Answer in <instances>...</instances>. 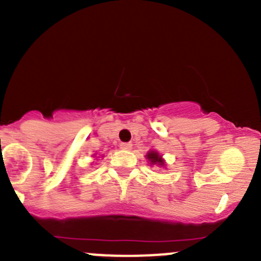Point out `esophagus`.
Listing matches in <instances>:
<instances>
[{
	"label": "esophagus",
	"instance_id": "34e87169",
	"mask_svg": "<svg viewBox=\"0 0 261 261\" xmlns=\"http://www.w3.org/2000/svg\"><path fill=\"white\" fill-rule=\"evenodd\" d=\"M120 147L122 150H131V149H133V144H130V143H121L120 144Z\"/></svg>",
	"mask_w": 261,
	"mask_h": 261
}]
</instances>
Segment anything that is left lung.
<instances>
[{
    "label": "left lung",
    "instance_id": "1",
    "mask_svg": "<svg viewBox=\"0 0 261 261\" xmlns=\"http://www.w3.org/2000/svg\"><path fill=\"white\" fill-rule=\"evenodd\" d=\"M147 159V163L150 165H156V167L165 168V160L163 159V156L160 155V152H158L156 150H149L147 154L145 155Z\"/></svg>",
    "mask_w": 261,
    "mask_h": 261
}]
</instances>
